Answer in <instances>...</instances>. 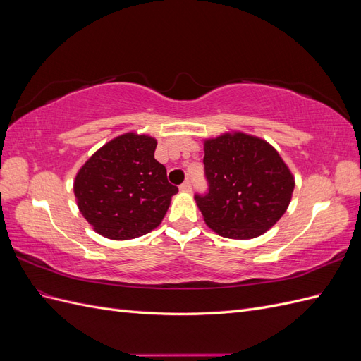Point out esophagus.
<instances>
[{"mask_svg": "<svg viewBox=\"0 0 361 361\" xmlns=\"http://www.w3.org/2000/svg\"><path fill=\"white\" fill-rule=\"evenodd\" d=\"M179 188H180V191H183V192H190V191L192 190V183H191L190 180H185Z\"/></svg>", "mask_w": 361, "mask_h": 361, "instance_id": "esophagus-1", "label": "esophagus"}]
</instances>
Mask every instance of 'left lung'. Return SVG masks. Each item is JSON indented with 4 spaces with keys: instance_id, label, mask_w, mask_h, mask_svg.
<instances>
[{
    "instance_id": "8db88e82",
    "label": "left lung",
    "mask_w": 361,
    "mask_h": 361,
    "mask_svg": "<svg viewBox=\"0 0 361 361\" xmlns=\"http://www.w3.org/2000/svg\"><path fill=\"white\" fill-rule=\"evenodd\" d=\"M203 164L207 191L194 199L218 235L256 238L286 212L295 182L267 141L241 133L207 140Z\"/></svg>"
}]
</instances>
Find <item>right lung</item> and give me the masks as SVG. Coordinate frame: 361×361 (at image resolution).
<instances>
[{"label":"right lung","mask_w":361,"mask_h":361,"mask_svg":"<svg viewBox=\"0 0 361 361\" xmlns=\"http://www.w3.org/2000/svg\"><path fill=\"white\" fill-rule=\"evenodd\" d=\"M157 140L125 134L101 147L76 174L73 191L84 218L110 239L143 236L159 226L179 191L155 158Z\"/></svg>","instance_id":"obj_1"}]
</instances>
